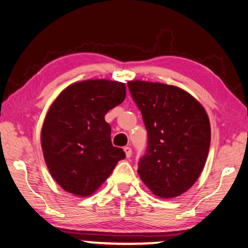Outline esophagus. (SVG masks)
Instances as JSON below:
<instances>
[{
    "label": "esophagus",
    "mask_w": 248,
    "mask_h": 248,
    "mask_svg": "<svg viewBox=\"0 0 248 248\" xmlns=\"http://www.w3.org/2000/svg\"><path fill=\"white\" fill-rule=\"evenodd\" d=\"M124 152H125V154H126V157H131V155H132V149L130 148V146H125Z\"/></svg>",
    "instance_id": "34e87169"
}]
</instances>
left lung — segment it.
Masks as SVG:
<instances>
[{
	"label": "left lung",
	"instance_id": "left-lung-1",
	"mask_svg": "<svg viewBox=\"0 0 248 248\" xmlns=\"http://www.w3.org/2000/svg\"><path fill=\"white\" fill-rule=\"evenodd\" d=\"M128 89L148 131V148L139 161L142 181L160 198L191 188L210 146L209 118L198 100L175 86L132 80Z\"/></svg>",
	"mask_w": 248,
	"mask_h": 248
}]
</instances>
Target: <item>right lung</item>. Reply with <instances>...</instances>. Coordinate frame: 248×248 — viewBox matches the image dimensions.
Instances as JSON below:
<instances>
[{
	"mask_svg": "<svg viewBox=\"0 0 248 248\" xmlns=\"http://www.w3.org/2000/svg\"><path fill=\"white\" fill-rule=\"evenodd\" d=\"M125 96L123 82L92 79L68 86L50 106L41 130L42 152L64 191L93 195L125 157L123 150L113 146L105 121Z\"/></svg>",
	"mask_w": 248,
	"mask_h": 248,
	"instance_id": "add662e5",
	"label": "right lung"
}]
</instances>
